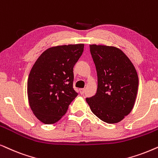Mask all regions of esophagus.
Returning a JSON list of instances; mask_svg holds the SVG:
<instances>
[{
	"label": "esophagus",
	"instance_id": "34e87169",
	"mask_svg": "<svg viewBox=\"0 0 158 158\" xmlns=\"http://www.w3.org/2000/svg\"><path fill=\"white\" fill-rule=\"evenodd\" d=\"M79 91H80V93H81V94H83L84 93H85V88H82V89H79Z\"/></svg>",
	"mask_w": 158,
	"mask_h": 158
}]
</instances>
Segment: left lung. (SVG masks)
Here are the masks:
<instances>
[{
	"mask_svg": "<svg viewBox=\"0 0 158 158\" xmlns=\"http://www.w3.org/2000/svg\"><path fill=\"white\" fill-rule=\"evenodd\" d=\"M89 48L98 74V89L86 101L100 120L116 123L133 109L139 87L137 73L129 58L118 48L97 45Z\"/></svg>",
	"mask_w": 158,
	"mask_h": 158,
	"instance_id": "obj_1",
	"label": "left lung"
}]
</instances>
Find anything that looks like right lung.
Segmentation results:
<instances>
[{"mask_svg": "<svg viewBox=\"0 0 158 158\" xmlns=\"http://www.w3.org/2000/svg\"><path fill=\"white\" fill-rule=\"evenodd\" d=\"M84 44L48 48L33 65L27 81L29 106L45 124L59 121L78 93L73 89V66Z\"/></svg>", "mask_w": 158, "mask_h": 158, "instance_id": "add662e5", "label": "right lung"}]
</instances>
